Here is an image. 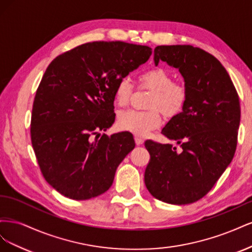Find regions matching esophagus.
Instances as JSON below:
<instances>
[{
	"instance_id": "34e87169",
	"label": "esophagus",
	"mask_w": 252,
	"mask_h": 252,
	"mask_svg": "<svg viewBox=\"0 0 252 252\" xmlns=\"http://www.w3.org/2000/svg\"><path fill=\"white\" fill-rule=\"evenodd\" d=\"M134 141H135V144L138 145V146H141V145L144 144V140L142 138H140V136H135Z\"/></svg>"
}]
</instances>
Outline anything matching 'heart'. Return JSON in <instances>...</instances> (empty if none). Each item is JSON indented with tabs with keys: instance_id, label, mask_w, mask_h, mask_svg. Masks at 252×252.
Listing matches in <instances>:
<instances>
[{
	"instance_id": "1",
	"label": "heart",
	"mask_w": 252,
	"mask_h": 252,
	"mask_svg": "<svg viewBox=\"0 0 252 252\" xmlns=\"http://www.w3.org/2000/svg\"><path fill=\"white\" fill-rule=\"evenodd\" d=\"M143 87L154 91L149 102V111L124 110L118 114L117 124L122 130L136 135H146L161 125V111L166 118H174L184 109L187 102V89L173 83L172 75L163 68H152L139 75ZM133 85L130 80H119L114 88V101L119 106H126L130 100Z\"/></svg>"
}]
</instances>
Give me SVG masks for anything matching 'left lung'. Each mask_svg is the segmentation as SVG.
<instances>
[{"label":"left lung","mask_w":252,"mask_h":252,"mask_svg":"<svg viewBox=\"0 0 252 252\" xmlns=\"http://www.w3.org/2000/svg\"><path fill=\"white\" fill-rule=\"evenodd\" d=\"M159 61L177 68L187 89L184 109L162 129L175 141L145 142L150 161L145 185L156 199L173 205L199 201L231 163L241 120L239 95L224 66L210 53L190 45L157 46Z\"/></svg>","instance_id":"obj_1"}]
</instances>
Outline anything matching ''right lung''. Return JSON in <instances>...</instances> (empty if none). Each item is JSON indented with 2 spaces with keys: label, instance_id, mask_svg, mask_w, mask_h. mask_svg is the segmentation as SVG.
Segmentation results:
<instances>
[{
  "label": "right lung",
  "instance_id": "1",
  "mask_svg": "<svg viewBox=\"0 0 252 252\" xmlns=\"http://www.w3.org/2000/svg\"><path fill=\"white\" fill-rule=\"evenodd\" d=\"M151 53L142 45L93 42L64 52L47 67L33 101L30 133L44 178L61 194L84 201L112 185L118 166L135 146L132 134L93 135L113 124L119 80Z\"/></svg>",
  "mask_w": 252,
  "mask_h": 252
}]
</instances>
